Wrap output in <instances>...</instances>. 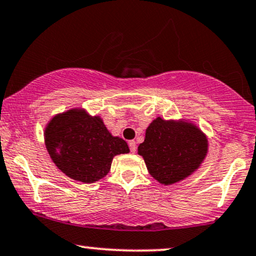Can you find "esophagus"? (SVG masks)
<instances>
[{
	"label": "esophagus",
	"instance_id": "1",
	"mask_svg": "<svg viewBox=\"0 0 256 256\" xmlns=\"http://www.w3.org/2000/svg\"><path fill=\"white\" fill-rule=\"evenodd\" d=\"M128 148H130V152H136V150H137L136 142H134V140H130V142H128Z\"/></svg>",
	"mask_w": 256,
	"mask_h": 256
}]
</instances>
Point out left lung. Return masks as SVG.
Wrapping results in <instances>:
<instances>
[{
    "label": "left lung",
    "instance_id": "8db88e82",
    "mask_svg": "<svg viewBox=\"0 0 256 256\" xmlns=\"http://www.w3.org/2000/svg\"><path fill=\"white\" fill-rule=\"evenodd\" d=\"M208 152L206 137L187 122L155 119L138 146L149 173L161 184H170L192 174Z\"/></svg>",
    "mask_w": 256,
    "mask_h": 256
}]
</instances>
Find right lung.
<instances>
[{"mask_svg": "<svg viewBox=\"0 0 256 256\" xmlns=\"http://www.w3.org/2000/svg\"><path fill=\"white\" fill-rule=\"evenodd\" d=\"M52 161L74 180L90 184L110 172L113 158L128 154V143L110 134L98 116L72 110L54 116L45 130Z\"/></svg>", "mask_w": 256, "mask_h": 256, "instance_id": "obj_1", "label": "right lung"}]
</instances>
